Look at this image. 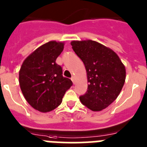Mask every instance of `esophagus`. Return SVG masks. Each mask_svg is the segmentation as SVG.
<instances>
[{"label":"esophagus","mask_w":147,"mask_h":147,"mask_svg":"<svg viewBox=\"0 0 147 147\" xmlns=\"http://www.w3.org/2000/svg\"><path fill=\"white\" fill-rule=\"evenodd\" d=\"M71 80H72V82H73V84H75V77H74V76H72V77L71 78Z\"/></svg>","instance_id":"1"}]
</instances>
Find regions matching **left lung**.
<instances>
[{"label": "left lung", "mask_w": 147, "mask_h": 147, "mask_svg": "<svg viewBox=\"0 0 147 147\" xmlns=\"http://www.w3.org/2000/svg\"><path fill=\"white\" fill-rule=\"evenodd\" d=\"M86 70L87 91L80 100L92 111H100L115 100L126 78L125 66L112 49L94 40L71 42Z\"/></svg>", "instance_id": "1"}]
</instances>
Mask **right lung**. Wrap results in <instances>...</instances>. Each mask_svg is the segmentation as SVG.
Segmentation results:
<instances>
[{"label": "right lung", "mask_w": 147, "mask_h": 147, "mask_svg": "<svg viewBox=\"0 0 147 147\" xmlns=\"http://www.w3.org/2000/svg\"><path fill=\"white\" fill-rule=\"evenodd\" d=\"M63 49V43L48 42L28 56L20 67L19 84L23 95L34 109L41 112L58 107L72 86L55 62Z\"/></svg>", "instance_id": "obj_1"}]
</instances>
